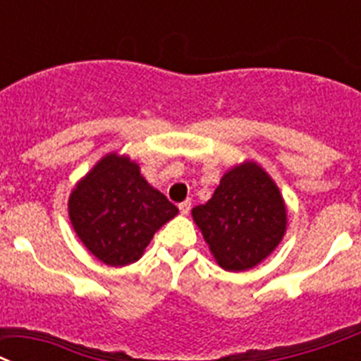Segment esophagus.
I'll use <instances>...</instances> for the list:
<instances>
[{
	"instance_id": "obj_1",
	"label": "esophagus",
	"mask_w": 361,
	"mask_h": 361,
	"mask_svg": "<svg viewBox=\"0 0 361 361\" xmlns=\"http://www.w3.org/2000/svg\"><path fill=\"white\" fill-rule=\"evenodd\" d=\"M178 209H180V212L183 214V216H187L188 212H190V201H183V203L178 204Z\"/></svg>"
}]
</instances>
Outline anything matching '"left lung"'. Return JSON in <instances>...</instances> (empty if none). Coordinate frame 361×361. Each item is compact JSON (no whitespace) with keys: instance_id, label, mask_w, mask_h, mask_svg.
I'll list each match as a JSON object with an SVG mask.
<instances>
[{"instance_id":"1","label":"left lung","mask_w":361,"mask_h":361,"mask_svg":"<svg viewBox=\"0 0 361 361\" xmlns=\"http://www.w3.org/2000/svg\"><path fill=\"white\" fill-rule=\"evenodd\" d=\"M192 217L217 264L226 271L257 266L282 241L288 225L286 204L275 181L261 165L232 167Z\"/></svg>"}]
</instances>
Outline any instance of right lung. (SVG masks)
Wrapping results in <instances>:
<instances>
[{"instance_id": "add662e5", "label": "right lung", "mask_w": 361, "mask_h": 361, "mask_svg": "<svg viewBox=\"0 0 361 361\" xmlns=\"http://www.w3.org/2000/svg\"><path fill=\"white\" fill-rule=\"evenodd\" d=\"M68 214L82 245L99 261L126 266L144 255L152 235L178 209L147 183L138 164L109 152L73 187Z\"/></svg>"}]
</instances>
